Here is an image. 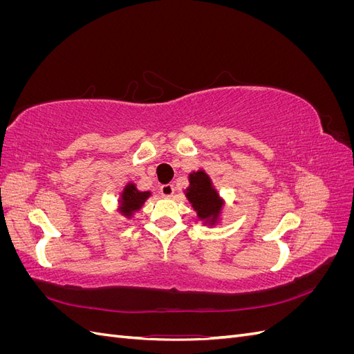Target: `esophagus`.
Masks as SVG:
<instances>
[{
    "label": "esophagus",
    "instance_id": "esophagus-1",
    "mask_svg": "<svg viewBox=\"0 0 354 354\" xmlns=\"http://www.w3.org/2000/svg\"><path fill=\"white\" fill-rule=\"evenodd\" d=\"M160 195H162L164 198H171L174 195V192H176V187L173 186V185H164V186H160Z\"/></svg>",
    "mask_w": 354,
    "mask_h": 354
}]
</instances>
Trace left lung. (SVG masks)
<instances>
[{
  "mask_svg": "<svg viewBox=\"0 0 354 354\" xmlns=\"http://www.w3.org/2000/svg\"><path fill=\"white\" fill-rule=\"evenodd\" d=\"M185 195L192 208L196 211L198 218L208 226H216L224 207V199L214 187L211 177L205 169H198L189 174V187Z\"/></svg>",
  "mask_w": 354,
  "mask_h": 354,
  "instance_id": "8db88e82",
  "label": "left lung"
}]
</instances>
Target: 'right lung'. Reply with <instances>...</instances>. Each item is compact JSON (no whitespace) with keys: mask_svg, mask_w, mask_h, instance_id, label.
<instances>
[{"mask_svg":"<svg viewBox=\"0 0 354 354\" xmlns=\"http://www.w3.org/2000/svg\"><path fill=\"white\" fill-rule=\"evenodd\" d=\"M151 192H140L134 183H127L118 201V208L124 217L131 218L134 212L140 211L147 198H151Z\"/></svg>","mask_w":354,"mask_h":354,"instance_id":"right-lung-1","label":"right lung"}]
</instances>
